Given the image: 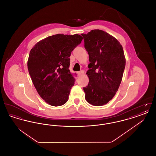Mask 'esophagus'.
Masks as SVG:
<instances>
[{
	"label": "esophagus",
	"mask_w": 156,
	"mask_h": 156,
	"mask_svg": "<svg viewBox=\"0 0 156 156\" xmlns=\"http://www.w3.org/2000/svg\"><path fill=\"white\" fill-rule=\"evenodd\" d=\"M84 74V71L83 70H81V71H80V72H78V74L79 76H81L82 75H83Z\"/></svg>",
	"instance_id": "1"
}]
</instances>
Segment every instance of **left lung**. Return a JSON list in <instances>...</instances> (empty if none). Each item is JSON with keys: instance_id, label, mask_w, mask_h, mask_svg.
<instances>
[{"instance_id": "8db88e82", "label": "left lung", "mask_w": 156, "mask_h": 156, "mask_svg": "<svg viewBox=\"0 0 156 156\" xmlns=\"http://www.w3.org/2000/svg\"><path fill=\"white\" fill-rule=\"evenodd\" d=\"M90 64L88 86L83 89L86 101L94 106L108 104L115 95L126 65L123 47L116 38L103 30L82 34Z\"/></svg>"}]
</instances>
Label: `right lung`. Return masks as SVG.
Returning <instances> with one entry per match:
<instances>
[{
	"instance_id": "1",
	"label": "right lung",
	"mask_w": 156,
	"mask_h": 156,
	"mask_svg": "<svg viewBox=\"0 0 156 156\" xmlns=\"http://www.w3.org/2000/svg\"><path fill=\"white\" fill-rule=\"evenodd\" d=\"M82 39L78 34H58L40 40L30 50L29 74L38 94L50 105L61 106L68 99L75 82L69 57Z\"/></svg>"
}]
</instances>
